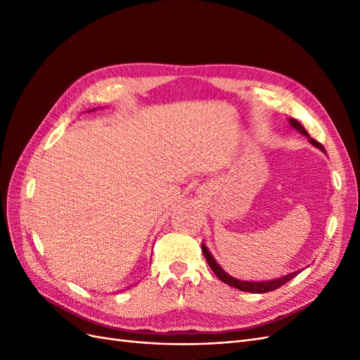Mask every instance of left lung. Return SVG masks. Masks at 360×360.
Instances as JSON below:
<instances>
[{"label": "left lung", "mask_w": 360, "mask_h": 360, "mask_svg": "<svg viewBox=\"0 0 360 360\" xmlns=\"http://www.w3.org/2000/svg\"><path fill=\"white\" fill-rule=\"evenodd\" d=\"M288 123H290V126H291L292 129H296L297 132H300L302 135L307 136L308 141H309V143H311L314 147H317L319 150L323 151V153H326L324 147H323L320 143H317V141L312 139V138L309 136V134L307 132V130H304V127L297 122V120L288 118ZM201 249H202V254H204V257H205V259H207V263H209L210 269L214 271V275H216L217 278H219L222 282H225V284H228L230 287H234V288H237V290L246 291V292H257V294H261V292L274 291V290H276V288L284 285L285 282L291 281L294 276H297V274H300L299 270H296V271H291V274H288V275H284V276H281V278H275V279H269V281H243V279L234 278V276H231L230 274H228V271H225V270L219 266V263H217V261L214 259V257L212 255L209 248H207L204 243L201 245Z\"/></svg>", "instance_id": "left-lung-1"}]
</instances>
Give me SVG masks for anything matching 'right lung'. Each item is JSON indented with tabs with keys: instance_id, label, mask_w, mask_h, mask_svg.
<instances>
[{
	"instance_id": "1",
	"label": "right lung",
	"mask_w": 360,
	"mask_h": 360,
	"mask_svg": "<svg viewBox=\"0 0 360 360\" xmlns=\"http://www.w3.org/2000/svg\"><path fill=\"white\" fill-rule=\"evenodd\" d=\"M91 111H96V108H93V110H90V111H89V112H91Z\"/></svg>"
}]
</instances>
